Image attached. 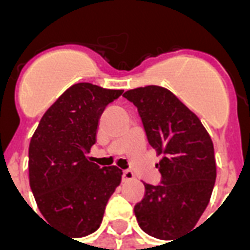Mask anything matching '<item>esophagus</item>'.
Masks as SVG:
<instances>
[{
  "label": "esophagus",
  "mask_w": 250,
  "mask_h": 250,
  "mask_svg": "<svg viewBox=\"0 0 250 250\" xmlns=\"http://www.w3.org/2000/svg\"><path fill=\"white\" fill-rule=\"evenodd\" d=\"M134 178H135V175H134V173H132L131 170H125V171H123V181H125V182L132 181Z\"/></svg>",
  "instance_id": "1"
}]
</instances>
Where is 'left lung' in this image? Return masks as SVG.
Listing matches in <instances>:
<instances>
[{
    "mask_svg": "<svg viewBox=\"0 0 250 250\" xmlns=\"http://www.w3.org/2000/svg\"><path fill=\"white\" fill-rule=\"evenodd\" d=\"M123 96L136 105L148 143L161 157L155 166L162 184H145L136 220L147 234L171 242L197 225L209 204L217 175L213 142L198 116L167 88L146 85Z\"/></svg>",
    "mask_w": 250,
    "mask_h": 250,
    "instance_id": "8db88e82",
    "label": "left lung"
}]
</instances>
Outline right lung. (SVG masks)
<instances>
[{"mask_svg": "<svg viewBox=\"0 0 250 250\" xmlns=\"http://www.w3.org/2000/svg\"><path fill=\"white\" fill-rule=\"evenodd\" d=\"M122 93L91 83L73 84L46 109L30 139L28 166L36 204L46 222L72 237L98 229L122 181L119 167L102 168L87 157L103 111Z\"/></svg>", "mask_w": 250, "mask_h": 250, "instance_id": "1", "label": "right lung"}]
</instances>
